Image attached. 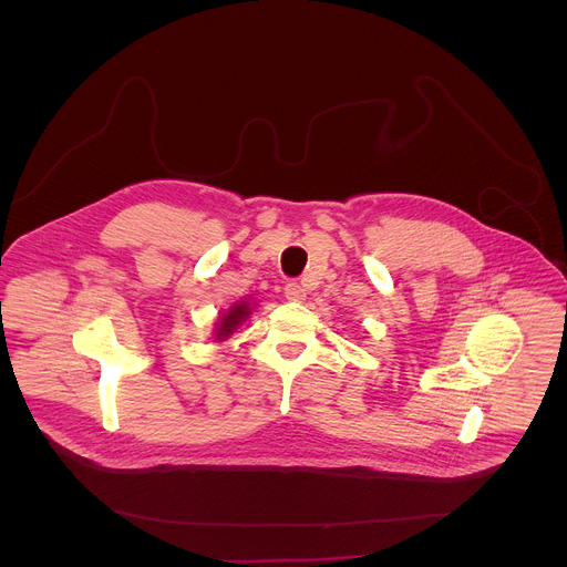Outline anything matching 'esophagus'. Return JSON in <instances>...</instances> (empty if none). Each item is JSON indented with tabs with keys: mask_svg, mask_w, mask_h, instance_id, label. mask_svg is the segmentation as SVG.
<instances>
[{
	"mask_svg": "<svg viewBox=\"0 0 567 567\" xmlns=\"http://www.w3.org/2000/svg\"><path fill=\"white\" fill-rule=\"evenodd\" d=\"M284 295H286V299L292 301V303H303L306 297H308V292H306V288H303L301 284H288L286 290H284Z\"/></svg>",
	"mask_w": 567,
	"mask_h": 567,
	"instance_id": "obj_1",
	"label": "esophagus"
}]
</instances>
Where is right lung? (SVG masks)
<instances>
[{
    "instance_id": "right-lung-1",
    "label": "right lung",
    "mask_w": 567,
    "mask_h": 567,
    "mask_svg": "<svg viewBox=\"0 0 567 567\" xmlns=\"http://www.w3.org/2000/svg\"><path fill=\"white\" fill-rule=\"evenodd\" d=\"M252 310H255V303L244 301V299L236 301L234 306H229V308L218 317V321H216V327H214V342H225L229 336H234V331H236L246 319H250Z\"/></svg>"
}]
</instances>
